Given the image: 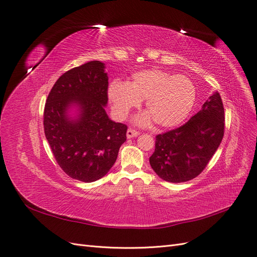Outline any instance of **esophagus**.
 Here are the masks:
<instances>
[{
	"instance_id": "1",
	"label": "esophagus",
	"mask_w": 257,
	"mask_h": 257,
	"mask_svg": "<svg viewBox=\"0 0 257 257\" xmlns=\"http://www.w3.org/2000/svg\"><path fill=\"white\" fill-rule=\"evenodd\" d=\"M138 136H140V132H139V131L134 130V129H131V128H129V129L127 130V138H128V139L137 138Z\"/></svg>"
}]
</instances>
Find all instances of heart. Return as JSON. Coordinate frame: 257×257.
Returning <instances> with one entry per match:
<instances>
[{
	"label": "heart",
	"mask_w": 257,
	"mask_h": 257,
	"mask_svg": "<svg viewBox=\"0 0 257 257\" xmlns=\"http://www.w3.org/2000/svg\"><path fill=\"white\" fill-rule=\"evenodd\" d=\"M113 111L118 117H126L131 109L146 100V109L137 118L140 125L153 119L161 128L179 125L191 112L196 100V88L183 75L152 69L133 74L128 83L113 81L108 88Z\"/></svg>",
	"instance_id": "1"
}]
</instances>
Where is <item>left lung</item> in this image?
<instances>
[{
    "label": "left lung",
    "mask_w": 257,
    "mask_h": 257,
    "mask_svg": "<svg viewBox=\"0 0 257 257\" xmlns=\"http://www.w3.org/2000/svg\"><path fill=\"white\" fill-rule=\"evenodd\" d=\"M224 107L218 91L181 127L158 134L149 161L153 171L168 182L196 178L205 169L224 137Z\"/></svg>",
    "instance_id": "obj_1"
}]
</instances>
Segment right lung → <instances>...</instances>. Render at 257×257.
Here are the masks:
<instances>
[{
  "instance_id": "right-lung-1",
  "label": "right lung",
  "mask_w": 257,
  "mask_h": 257,
  "mask_svg": "<svg viewBox=\"0 0 257 257\" xmlns=\"http://www.w3.org/2000/svg\"><path fill=\"white\" fill-rule=\"evenodd\" d=\"M105 64L89 61L67 71L52 87L44 112L46 139L59 167L73 179L93 182L109 172L127 126L107 115Z\"/></svg>"
}]
</instances>
